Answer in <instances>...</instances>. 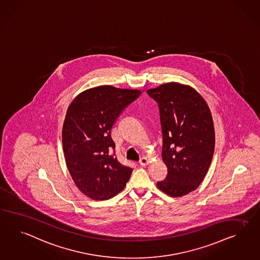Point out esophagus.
Returning <instances> with one entry per match:
<instances>
[{
    "mask_svg": "<svg viewBox=\"0 0 260 260\" xmlns=\"http://www.w3.org/2000/svg\"><path fill=\"white\" fill-rule=\"evenodd\" d=\"M140 164L141 166H147L149 164V159L147 157H142V158H140Z\"/></svg>",
    "mask_w": 260,
    "mask_h": 260,
    "instance_id": "1",
    "label": "esophagus"
}]
</instances>
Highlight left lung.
Returning <instances> with one entry per match:
<instances>
[{"label": "left lung", "mask_w": 260, "mask_h": 260, "mask_svg": "<svg viewBox=\"0 0 260 260\" xmlns=\"http://www.w3.org/2000/svg\"><path fill=\"white\" fill-rule=\"evenodd\" d=\"M158 104L162 128V159L168 168L160 190L181 197L195 190L213 158L215 131L207 102L194 88L167 83L149 89Z\"/></svg>", "instance_id": "obj_1"}]
</instances>
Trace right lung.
<instances>
[{"mask_svg":"<svg viewBox=\"0 0 260 260\" xmlns=\"http://www.w3.org/2000/svg\"><path fill=\"white\" fill-rule=\"evenodd\" d=\"M140 93L100 86L83 91L68 107L62 130L65 159L75 185L90 199L112 198L131 176L133 169L116 154L111 131L120 114Z\"/></svg>","mask_w":260,"mask_h":260,"instance_id":"obj_1","label":"right lung"}]
</instances>
